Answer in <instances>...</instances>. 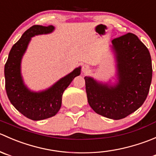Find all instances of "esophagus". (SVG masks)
I'll return each instance as SVG.
<instances>
[{
    "instance_id": "1",
    "label": "esophagus",
    "mask_w": 156,
    "mask_h": 156,
    "mask_svg": "<svg viewBox=\"0 0 156 156\" xmlns=\"http://www.w3.org/2000/svg\"><path fill=\"white\" fill-rule=\"evenodd\" d=\"M82 71L84 73H87V72H90V67L87 65H84L82 67Z\"/></svg>"
}]
</instances>
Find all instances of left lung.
I'll list each match as a JSON object with an SVG mask.
<instances>
[{
    "label": "left lung",
    "instance_id": "left-lung-1",
    "mask_svg": "<svg viewBox=\"0 0 156 156\" xmlns=\"http://www.w3.org/2000/svg\"><path fill=\"white\" fill-rule=\"evenodd\" d=\"M117 53L119 83L114 87L84 77L87 101L97 114L108 119L127 117L147 97L152 76V59L145 45L132 33L112 40Z\"/></svg>",
    "mask_w": 156,
    "mask_h": 156
}]
</instances>
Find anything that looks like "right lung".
<instances>
[{"label": "right lung", "instance_id": "right-lung-1", "mask_svg": "<svg viewBox=\"0 0 156 156\" xmlns=\"http://www.w3.org/2000/svg\"><path fill=\"white\" fill-rule=\"evenodd\" d=\"M53 29V26L34 25L26 30L21 38L12 46L4 66L6 91L10 103L23 115L34 121L53 117L58 112L62 104L64 90L74 78L81 73V68L75 69L50 89L41 93L31 92L23 84L20 62L30 39L37 34H48Z\"/></svg>", "mask_w": 156, "mask_h": 156}]
</instances>
